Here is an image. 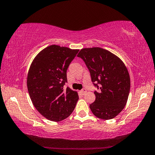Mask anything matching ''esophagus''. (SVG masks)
<instances>
[{
  "mask_svg": "<svg viewBox=\"0 0 155 155\" xmlns=\"http://www.w3.org/2000/svg\"><path fill=\"white\" fill-rule=\"evenodd\" d=\"M87 89H86V88H83V89H82V90H81V91H80V92H81V93H82V94L84 95V94H85V93H87Z\"/></svg>",
  "mask_w": 155,
  "mask_h": 155,
  "instance_id": "obj_1",
  "label": "esophagus"
}]
</instances>
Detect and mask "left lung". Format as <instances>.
Here are the masks:
<instances>
[{
	"instance_id": "left-lung-1",
	"label": "left lung",
	"mask_w": 155,
	"mask_h": 155,
	"mask_svg": "<svg viewBox=\"0 0 155 155\" xmlns=\"http://www.w3.org/2000/svg\"><path fill=\"white\" fill-rule=\"evenodd\" d=\"M82 58L90 72L95 100L89 107L94 115L110 120L123 110L130 88L129 73L124 62L115 55L100 47L80 50Z\"/></svg>"
}]
</instances>
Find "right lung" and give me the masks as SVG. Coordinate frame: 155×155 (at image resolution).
<instances>
[{
  "label": "right lung",
  "mask_w": 155,
  "mask_h": 155,
  "mask_svg": "<svg viewBox=\"0 0 155 155\" xmlns=\"http://www.w3.org/2000/svg\"><path fill=\"white\" fill-rule=\"evenodd\" d=\"M79 51L51 45L34 58L27 75V88L33 104L49 120L67 118L79 99L78 93L64 88L68 66Z\"/></svg>",
  "instance_id": "1"
}]
</instances>
